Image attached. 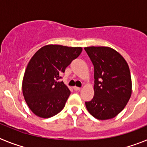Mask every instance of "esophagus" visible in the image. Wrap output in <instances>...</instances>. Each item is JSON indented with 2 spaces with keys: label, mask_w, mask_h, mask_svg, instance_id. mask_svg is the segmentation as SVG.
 Returning <instances> with one entry per match:
<instances>
[{
  "label": "esophagus",
  "mask_w": 147,
  "mask_h": 147,
  "mask_svg": "<svg viewBox=\"0 0 147 147\" xmlns=\"http://www.w3.org/2000/svg\"><path fill=\"white\" fill-rule=\"evenodd\" d=\"M73 88H74V90H76V91H77V90H80V89H81V88H79V87H76V86H74Z\"/></svg>",
  "instance_id": "1"
}]
</instances>
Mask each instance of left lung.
Here are the masks:
<instances>
[{"mask_svg":"<svg viewBox=\"0 0 147 147\" xmlns=\"http://www.w3.org/2000/svg\"><path fill=\"white\" fill-rule=\"evenodd\" d=\"M94 66V96L85 102L88 112L96 119L115 117L129 102L132 80L129 66L114 49L105 46L86 47Z\"/></svg>","mask_w":147,"mask_h":147,"instance_id":"1","label":"left lung"}]
</instances>
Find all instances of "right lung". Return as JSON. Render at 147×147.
Listing matches in <instances>:
<instances>
[{
    "label": "right lung",
    "instance_id": "obj_1",
    "mask_svg": "<svg viewBox=\"0 0 147 147\" xmlns=\"http://www.w3.org/2000/svg\"><path fill=\"white\" fill-rule=\"evenodd\" d=\"M82 51L81 47L48 45L34 54L23 76L22 89L26 102L35 115L47 119L64 108L71 91L58 80Z\"/></svg>",
    "mask_w": 147,
    "mask_h": 147
}]
</instances>
